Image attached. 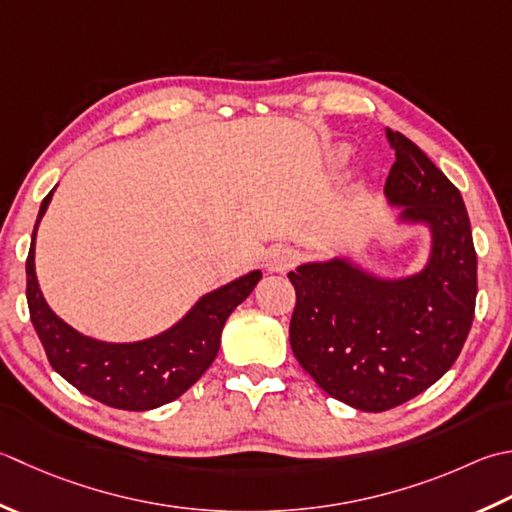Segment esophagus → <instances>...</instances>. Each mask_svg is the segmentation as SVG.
Returning <instances> with one entry per match:
<instances>
[{
  "instance_id": "esophagus-1",
  "label": "esophagus",
  "mask_w": 512,
  "mask_h": 512,
  "mask_svg": "<svg viewBox=\"0 0 512 512\" xmlns=\"http://www.w3.org/2000/svg\"><path fill=\"white\" fill-rule=\"evenodd\" d=\"M297 262V250L290 246H273L266 253V268L270 273H284Z\"/></svg>"
}]
</instances>
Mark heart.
Wrapping results in <instances>:
<instances>
[{
    "label": "heart",
    "mask_w": 512,
    "mask_h": 512,
    "mask_svg": "<svg viewBox=\"0 0 512 512\" xmlns=\"http://www.w3.org/2000/svg\"><path fill=\"white\" fill-rule=\"evenodd\" d=\"M348 157H350V153H348L346 146H339V148L335 150V159H337V162H346Z\"/></svg>",
    "instance_id": "heart-1"
}]
</instances>
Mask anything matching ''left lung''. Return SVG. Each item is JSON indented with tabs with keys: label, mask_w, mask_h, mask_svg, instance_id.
I'll list each match as a JSON object with an SVG mask.
<instances>
[{
	"label": "left lung",
	"mask_w": 512,
	"mask_h": 512,
	"mask_svg": "<svg viewBox=\"0 0 512 512\" xmlns=\"http://www.w3.org/2000/svg\"><path fill=\"white\" fill-rule=\"evenodd\" d=\"M395 164L384 186L395 226L424 228L419 270L384 275L350 253L299 264L290 348L330 397L382 413L448 373L468 337L477 255L462 193L417 144L388 130Z\"/></svg>",
	"instance_id": "left-lung-1"
}]
</instances>
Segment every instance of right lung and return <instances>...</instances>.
<instances>
[{"label":"right lung","mask_w":512,"mask_h":512,"mask_svg":"<svg viewBox=\"0 0 512 512\" xmlns=\"http://www.w3.org/2000/svg\"><path fill=\"white\" fill-rule=\"evenodd\" d=\"M57 188V186H55ZM55 188L44 197L26 259V299L48 362L79 393L122 410H153L182 397L215 362L230 313L253 293L262 270L202 295L170 328L137 342H106L79 333L48 306L37 282L35 239Z\"/></svg>","instance_id":"obj_1"}]
</instances>
